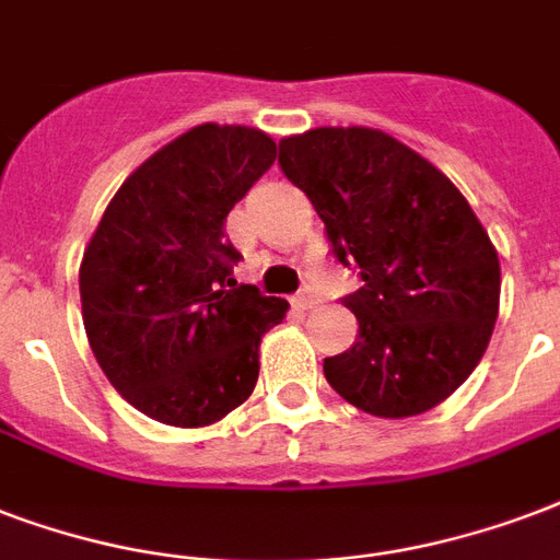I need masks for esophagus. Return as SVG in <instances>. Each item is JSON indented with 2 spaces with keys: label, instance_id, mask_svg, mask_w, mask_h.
<instances>
[{
  "label": "esophagus",
  "instance_id": "esophagus-1",
  "mask_svg": "<svg viewBox=\"0 0 560 560\" xmlns=\"http://www.w3.org/2000/svg\"><path fill=\"white\" fill-rule=\"evenodd\" d=\"M290 302H293V308H299V311H308L317 305V299L311 296V293H296V296L290 299Z\"/></svg>",
  "mask_w": 560,
  "mask_h": 560
}]
</instances>
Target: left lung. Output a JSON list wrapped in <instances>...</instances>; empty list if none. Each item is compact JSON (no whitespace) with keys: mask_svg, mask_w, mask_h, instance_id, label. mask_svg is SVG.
Listing matches in <instances>:
<instances>
[{"mask_svg":"<svg viewBox=\"0 0 560 560\" xmlns=\"http://www.w3.org/2000/svg\"><path fill=\"white\" fill-rule=\"evenodd\" d=\"M337 264L361 279L340 299L355 343L323 361L328 384L373 417L443 402L488 349L499 258L485 225L438 166L375 128H311L279 143Z\"/></svg>","mask_w":560,"mask_h":560,"instance_id":"8db88e82","label":"left lung"}]
</instances>
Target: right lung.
Instances as JSON below:
<instances>
[{
	"mask_svg": "<svg viewBox=\"0 0 560 560\" xmlns=\"http://www.w3.org/2000/svg\"><path fill=\"white\" fill-rule=\"evenodd\" d=\"M276 161L258 128L205 126L122 182L84 249V328L126 402L164 425L223 420L258 382V343L288 302L232 279L225 217Z\"/></svg>",
	"mask_w": 560,
	"mask_h": 560,
	"instance_id": "obj_1",
	"label": "right lung"
}]
</instances>
